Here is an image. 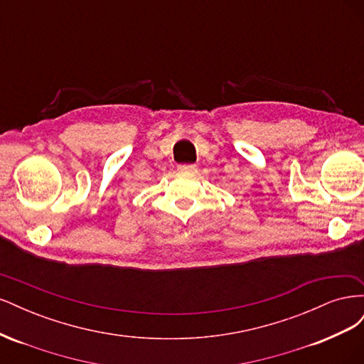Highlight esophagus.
Listing matches in <instances>:
<instances>
[{
	"mask_svg": "<svg viewBox=\"0 0 364 364\" xmlns=\"http://www.w3.org/2000/svg\"><path fill=\"white\" fill-rule=\"evenodd\" d=\"M179 171H186V173H196L197 171V167L194 164H182L179 165Z\"/></svg>",
	"mask_w": 364,
	"mask_h": 364,
	"instance_id": "34e87169",
	"label": "esophagus"
}]
</instances>
